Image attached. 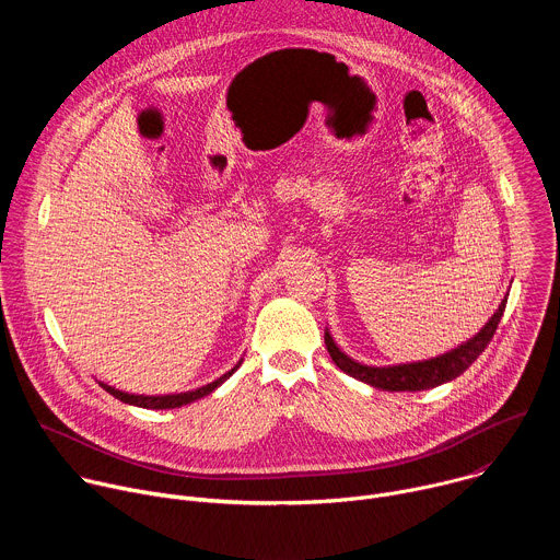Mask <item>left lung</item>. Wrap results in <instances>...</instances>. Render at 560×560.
<instances>
[{
    "label": "left lung",
    "instance_id": "left-lung-1",
    "mask_svg": "<svg viewBox=\"0 0 560 560\" xmlns=\"http://www.w3.org/2000/svg\"><path fill=\"white\" fill-rule=\"evenodd\" d=\"M505 303L508 299L501 301L499 310L494 312V316L486 324V328L478 332L476 337H471L467 343L458 346L456 350L430 359V361H419V363H406V365H392V368H370V365H361L357 361H352L350 357H346L332 341V337L326 332V348L332 357V361L350 376L370 383L372 387L378 389H387V392H419V389H430L436 387L441 383H447L452 378H456L458 374H463L478 357H481L488 348V343L492 341L501 316L505 312Z\"/></svg>",
    "mask_w": 560,
    "mask_h": 560
}]
</instances>
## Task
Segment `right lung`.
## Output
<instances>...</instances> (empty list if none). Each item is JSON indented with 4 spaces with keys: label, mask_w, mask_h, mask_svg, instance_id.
I'll list each match as a JSON object with an SVG mask.
<instances>
[{
    "label": "right lung",
    "mask_w": 560,
    "mask_h": 560,
    "mask_svg": "<svg viewBox=\"0 0 560 560\" xmlns=\"http://www.w3.org/2000/svg\"><path fill=\"white\" fill-rule=\"evenodd\" d=\"M238 365H242V361H238ZM238 365H234L230 372H225L223 376H219L217 381L203 385V387H197L192 392H184V394H166V396H139V394H128V392H121V389H115L106 383H102V387L106 392H110L115 398H119V401L124 404H130V406H137V408H148V410H171V408H182L186 404H192L197 401V398L210 394L214 387H219Z\"/></svg>",
    "instance_id": "1"
}]
</instances>
